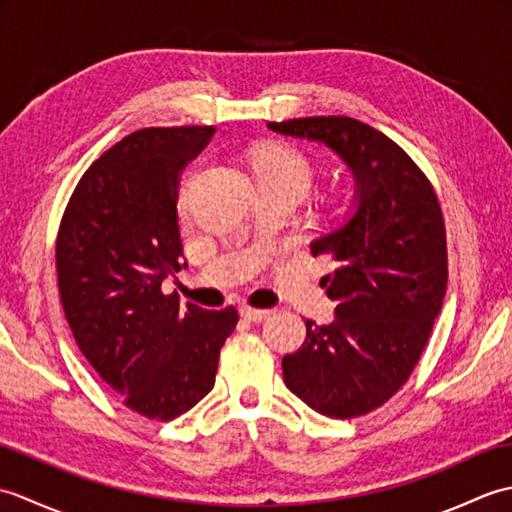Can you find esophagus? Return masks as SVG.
<instances>
[{"label": "esophagus", "mask_w": 512, "mask_h": 512, "mask_svg": "<svg viewBox=\"0 0 512 512\" xmlns=\"http://www.w3.org/2000/svg\"><path fill=\"white\" fill-rule=\"evenodd\" d=\"M239 314H242V317H244L246 321L259 323V321H264V319H268V317H270V310H257V308H248V306H244L242 310H239Z\"/></svg>", "instance_id": "34e87169"}]
</instances>
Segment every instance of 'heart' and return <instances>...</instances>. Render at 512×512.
Here are the masks:
<instances>
[{
    "mask_svg": "<svg viewBox=\"0 0 512 512\" xmlns=\"http://www.w3.org/2000/svg\"><path fill=\"white\" fill-rule=\"evenodd\" d=\"M255 173L259 184L295 189L301 195L312 184V165L299 149L288 145L266 147L255 158Z\"/></svg>",
    "mask_w": 512,
    "mask_h": 512,
    "instance_id": "obj_1",
    "label": "heart"
}]
</instances>
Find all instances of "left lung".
I'll list each match as a JSON object with an SVG mask.
<instances>
[{
	"label": "left lung",
	"mask_w": 512,
	"mask_h": 512,
	"mask_svg": "<svg viewBox=\"0 0 512 512\" xmlns=\"http://www.w3.org/2000/svg\"><path fill=\"white\" fill-rule=\"evenodd\" d=\"M317 143L354 178L350 211L312 239L332 264L321 279L334 321H306V341L284 356L286 387L330 418L383 405L416 367L447 292V233L436 191L394 140L347 116L268 123Z\"/></svg>",
	"instance_id": "obj_1"
}]
</instances>
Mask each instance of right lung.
I'll list each match as a JSON object with an SVG mask.
<instances>
[{"mask_svg": "<svg viewBox=\"0 0 512 512\" xmlns=\"http://www.w3.org/2000/svg\"><path fill=\"white\" fill-rule=\"evenodd\" d=\"M213 127H149L94 162L65 209L57 275L65 319L83 356L125 405L171 420L215 385L237 310L182 306L162 281L187 268L178 176Z\"/></svg>", "mask_w": 512, "mask_h": 512, "instance_id": "add662e5", "label": "right lung"}]
</instances>
